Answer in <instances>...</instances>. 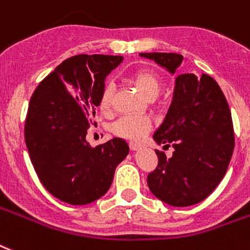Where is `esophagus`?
I'll return each instance as SVG.
<instances>
[{
	"mask_svg": "<svg viewBox=\"0 0 250 250\" xmlns=\"http://www.w3.org/2000/svg\"><path fill=\"white\" fill-rule=\"evenodd\" d=\"M129 147H130L133 151H137V149L141 148V143H138V142H134V141H130L129 142Z\"/></svg>",
	"mask_w": 250,
	"mask_h": 250,
	"instance_id": "esophagus-1",
	"label": "esophagus"
}]
</instances>
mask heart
Wrapping results in <instances>:
<instances>
[{
  "instance_id": "b5f03b06",
  "label": "heart",
  "mask_w": 250,
  "mask_h": 250,
  "mask_svg": "<svg viewBox=\"0 0 250 250\" xmlns=\"http://www.w3.org/2000/svg\"><path fill=\"white\" fill-rule=\"evenodd\" d=\"M130 80L135 86L147 98L157 97L164 86L163 76L155 69L142 68L131 73ZM113 85L112 83H104L99 95V108L104 113H108L112 108ZM151 120L145 115H125L121 116L112 124L111 130L115 135L121 138L139 141L148 134L151 129Z\"/></svg>"
}]
</instances>
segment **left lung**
I'll return each mask as SVG.
<instances>
[{"label": "left lung", "mask_w": 250, "mask_h": 250, "mask_svg": "<svg viewBox=\"0 0 250 250\" xmlns=\"http://www.w3.org/2000/svg\"><path fill=\"white\" fill-rule=\"evenodd\" d=\"M174 73L183 55L143 53ZM153 139L173 156L155 149L159 163L147 175L151 192L173 207H188L210 195L222 181L235 146L232 117L221 87L210 76L182 73L177 77L174 99ZM164 146V147H165Z\"/></svg>", "instance_id": "8db88e82"}]
</instances>
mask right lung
Wrapping results in <instances>:
<instances>
[{
  "instance_id": "right-lung-1",
  "label": "right lung",
  "mask_w": 250,
  "mask_h": 250,
  "mask_svg": "<svg viewBox=\"0 0 250 250\" xmlns=\"http://www.w3.org/2000/svg\"><path fill=\"white\" fill-rule=\"evenodd\" d=\"M121 61L117 55H75L32 94L24 125L28 153L43 187L67 204L86 205L103 196L129 153L123 138L97 147L86 142L105 76Z\"/></svg>"
}]
</instances>
